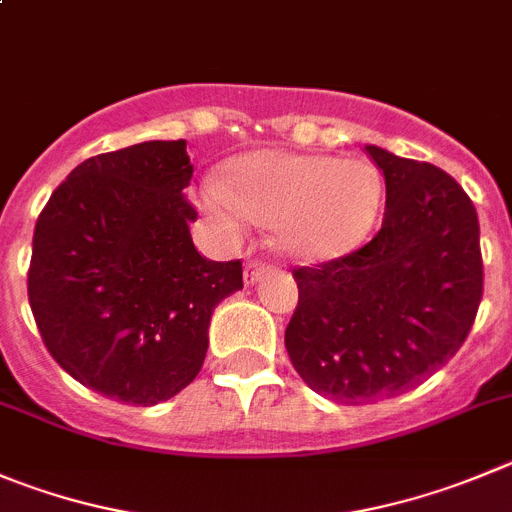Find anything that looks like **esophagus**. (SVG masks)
Here are the masks:
<instances>
[{"mask_svg": "<svg viewBox=\"0 0 512 512\" xmlns=\"http://www.w3.org/2000/svg\"><path fill=\"white\" fill-rule=\"evenodd\" d=\"M267 275V267L262 265V262H255V260H250L245 265V285H255V283H260L262 278H265Z\"/></svg>", "mask_w": 512, "mask_h": 512, "instance_id": "obj_1", "label": "esophagus"}]
</instances>
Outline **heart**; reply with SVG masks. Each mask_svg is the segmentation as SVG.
I'll return each mask as SVG.
<instances>
[{"instance_id":"obj_1","label":"heart","mask_w":512,"mask_h":512,"mask_svg":"<svg viewBox=\"0 0 512 512\" xmlns=\"http://www.w3.org/2000/svg\"><path fill=\"white\" fill-rule=\"evenodd\" d=\"M386 202L379 166L369 159L250 151L224 166L222 184L202 189V207L227 237L245 217L270 224L280 252L303 262L348 255L371 234Z\"/></svg>"}]
</instances>
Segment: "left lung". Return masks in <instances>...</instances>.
Here are the masks:
<instances>
[{"mask_svg": "<svg viewBox=\"0 0 512 512\" xmlns=\"http://www.w3.org/2000/svg\"><path fill=\"white\" fill-rule=\"evenodd\" d=\"M386 181L379 234L341 260L295 270L285 348L338 404L414 389L465 343L482 298L480 224L447 171L366 146Z\"/></svg>", "mask_w": 512, "mask_h": 512, "instance_id": "1", "label": "left lung"}]
</instances>
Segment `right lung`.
Instances as JSON below:
<instances>
[{
    "mask_svg": "<svg viewBox=\"0 0 512 512\" xmlns=\"http://www.w3.org/2000/svg\"><path fill=\"white\" fill-rule=\"evenodd\" d=\"M186 141H143L83 161L32 237L27 293L40 336L75 381L154 407L197 379L212 313L242 290V262L191 242Z\"/></svg>",
    "mask_w": 512,
    "mask_h": 512,
    "instance_id": "obj_1",
    "label": "right lung"
}]
</instances>
